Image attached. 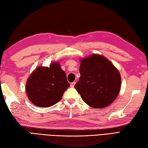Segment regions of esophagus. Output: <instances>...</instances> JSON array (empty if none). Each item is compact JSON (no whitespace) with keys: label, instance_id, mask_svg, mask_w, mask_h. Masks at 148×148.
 <instances>
[{"label":"esophagus","instance_id":"esophagus-1","mask_svg":"<svg viewBox=\"0 0 148 148\" xmlns=\"http://www.w3.org/2000/svg\"><path fill=\"white\" fill-rule=\"evenodd\" d=\"M75 82H73L71 83V84H70V86H71V87H74V85H75Z\"/></svg>","mask_w":148,"mask_h":148}]
</instances>
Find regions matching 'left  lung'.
Listing matches in <instances>:
<instances>
[{
	"instance_id": "8db88e82",
	"label": "left lung",
	"mask_w": 148,
	"mask_h": 148,
	"mask_svg": "<svg viewBox=\"0 0 148 148\" xmlns=\"http://www.w3.org/2000/svg\"><path fill=\"white\" fill-rule=\"evenodd\" d=\"M80 77L75 85L85 103L94 108L109 106L121 87L119 70L103 56L92 54L81 60Z\"/></svg>"
}]
</instances>
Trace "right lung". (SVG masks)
<instances>
[{
  "label": "right lung",
  "mask_w": 148,
  "mask_h": 148,
  "mask_svg": "<svg viewBox=\"0 0 148 148\" xmlns=\"http://www.w3.org/2000/svg\"><path fill=\"white\" fill-rule=\"evenodd\" d=\"M70 85L60 64L54 62L50 67L39 66L33 71L27 80L26 92L34 105L47 108L58 103Z\"/></svg>",
  "instance_id": "obj_1"
}]
</instances>
